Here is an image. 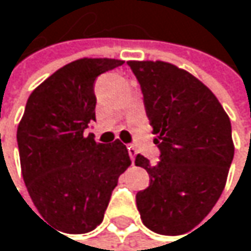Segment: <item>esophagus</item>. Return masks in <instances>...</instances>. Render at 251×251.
Wrapping results in <instances>:
<instances>
[{
  "mask_svg": "<svg viewBox=\"0 0 251 251\" xmlns=\"http://www.w3.org/2000/svg\"><path fill=\"white\" fill-rule=\"evenodd\" d=\"M127 149H128V155H130L131 162H134V159H136V149H134L133 146H128Z\"/></svg>",
  "mask_w": 251,
  "mask_h": 251,
  "instance_id": "1",
  "label": "esophagus"
}]
</instances>
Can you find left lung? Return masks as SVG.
Masks as SVG:
<instances>
[{
    "instance_id": "left-lung-1",
    "label": "left lung",
    "mask_w": 251,
    "mask_h": 251,
    "mask_svg": "<svg viewBox=\"0 0 251 251\" xmlns=\"http://www.w3.org/2000/svg\"><path fill=\"white\" fill-rule=\"evenodd\" d=\"M153 127L159 161L136 156L149 187L136 194L143 224L162 235H180L212 210L234 158L231 121L216 96L186 70L164 61H128ZM191 234V232H190Z\"/></svg>"
}]
</instances>
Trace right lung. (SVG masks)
<instances>
[{"instance_id": "add662e5", "label": "right lung", "mask_w": 251, "mask_h": 251, "mask_svg": "<svg viewBox=\"0 0 251 251\" xmlns=\"http://www.w3.org/2000/svg\"><path fill=\"white\" fill-rule=\"evenodd\" d=\"M121 60L83 58L64 65L27 99L17 128L22 174L33 204L55 229L84 234L103 219L118 177L131 164L127 148L95 142V80ZM42 219V221H44Z\"/></svg>"}]
</instances>
